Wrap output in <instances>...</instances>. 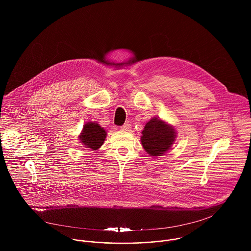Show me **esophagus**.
Returning <instances> with one entry per match:
<instances>
[{
	"label": "esophagus",
	"mask_w": 251,
	"mask_h": 251,
	"mask_svg": "<svg viewBox=\"0 0 251 251\" xmlns=\"http://www.w3.org/2000/svg\"><path fill=\"white\" fill-rule=\"evenodd\" d=\"M130 128H131V126H130V124H128V123H126L124 126H121V129L124 131H129Z\"/></svg>",
	"instance_id": "34e87169"
}]
</instances>
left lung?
I'll use <instances>...</instances> for the list:
<instances>
[{
    "label": "left lung",
    "instance_id": "left-lung-1",
    "mask_svg": "<svg viewBox=\"0 0 251 251\" xmlns=\"http://www.w3.org/2000/svg\"><path fill=\"white\" fill-rule=\"evenodd\" d=\"M175 128L160 119L152 118L145 126L141 143L151 156L163 155L171 149L176 138Z\"/></svg>",
    "mask_w": 251,
    "mask_h": 251
}]
</instances>
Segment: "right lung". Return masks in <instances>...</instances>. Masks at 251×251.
I'll return each mask as SVG.
<instances>
[{
  "instance_id": "add662e5",
  "label": "right lung",
  "mask_w": 251,
  "mask_h": 251,
  "mask_svg": "<svg viewBox=\"0 0 251 251\" xmlns=\"http://www.w3.org/2000/svg\"><path fill=\"white\" fill-rule=\"evenodd\" d=\"M106 138V131L95 122L87 123L79 135V140L86 148L97 151L102 146Z\"/></svg>"
}]
</instances>
